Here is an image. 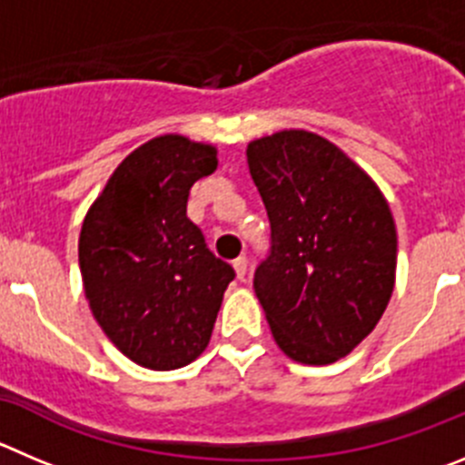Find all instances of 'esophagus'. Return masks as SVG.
<instances>
[{
    "label": "esophagus",
    "mask_w": 465,
    "mask_h": 465,
    "mask_svg": "<svg viewBox=\"0 0 465 465\" xmlns=\"http://www.w3.org/2000/svg\"><path fill=\"white\" fill-rule=\"evenodd\" d=\"M247 266H250V262H247L245 254H242V257H238V259H233V271H236L238 280H245V277H247Z\"/></svg>",
    "instance_id": "34e87169"
}]
</instances>
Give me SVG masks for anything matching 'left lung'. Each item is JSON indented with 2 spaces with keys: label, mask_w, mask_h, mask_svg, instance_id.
I'll list each match as a JSON object with an SVG mask.
<instances>
[{
  "label": "left lung",
  "mask_w": 465,
  "mask_h": 465,
  "mask_svg": "<svg viewBox=\"0 0 465 465\" xmlns=\"http://www.w3.org/2000/svg\"><path fill=\"white\" fill-rule=\"evenodd\" d=\"M247 164L272 232L271 257L254 272L272 337L296 362H337L392 296V211L370 173L310 130L252 140Z\"/></svg>",
  "instance_id": "obj_1"
}]
</instances>
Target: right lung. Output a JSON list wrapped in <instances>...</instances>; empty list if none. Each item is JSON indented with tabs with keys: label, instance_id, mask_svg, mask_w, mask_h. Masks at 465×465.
Segmentation results:
<instances>
[{
	"label": "right lung",
	"instance_id": "obj_1",
	"mask_svg": "<svg viewBox=\"0 0 465 465\" xmlns=\"http://www.w3.org/2000/svg\"><path fill=\"white\" fill-rule=\"evenodd\" d=\"M215 169L213 144L160 134L125 155L82 223L77 252L91 314L146 370H179L203 353L236 275L185 215L194 181Z\"/></svg>",
	"mask_w": 465,
	"mask_h": 465
}]
</instances>
